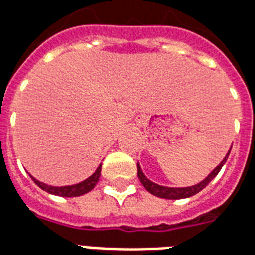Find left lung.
Wrapping results in <instances>:
<instances>
[{
	"mask_svg": "<svg viewBox=\"0 0 255 255\" xmlns=\"http://www.w3.org/2000/svg\"><path fill=\"white\" fill-rule=\"evenodd\" d=\"M230 151H231V148L228 150V152L223 158V161L220 162V163L215 167L214 170L211 171V173L205 177L204 180L200 181L199 184H196V185L185 186V188H171V186H163V185H159V184H155V182H152L151 180H148L146 175H144L142 167H140L139 163H137V177H139V180H140V182H142V185L146 188L147 192H150L151 195L156 196V197H161V199H167V200L188 199V197H190V196L197 195L200 190L204 189L205 186L208 185L209 182H211V181L214 180L215 177L218 175L220 169L223 167V165L226 163V161H227L228 155H230Z\"/></svg>",
	"mask_w": 255,
	"mask_h": 255,
	"instance_id": "left-lung-1",
	"label": "left lung"
}]
</instances>
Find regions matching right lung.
<instances>
[{"instance_id": "right-lung-1", "label": "right lung", "mask_w": 255, "mask_h": 255, "mask_svg": "<svg viewBox=\"0 0 255 255\" xmlns=\"http://www.w3.org/2000/svg\"><path fill=\"white\" fill-rule=\"evenodd\" d=\"M100 175H101V163H100L99 167L96 169V171H94L93 174L90 175V177H88L86 180L81 181V182H78V184H74V185L52 186V185H48V184H44V182H41V181L36 180V178H35V177H32V175H31V178L33 180V182L39 186V188H41L43 190H46V192H48V193H51V195L60 196V197H77V196H82L93 189L94 186L97 185V182H99Z\"/></svg>"}]
</instances>
